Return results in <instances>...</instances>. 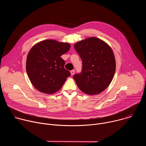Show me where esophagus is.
<instances>
[{
    "instance_id": "obj_1",
    "label": "esophagus",
    "mask_w": 146,
    "mask_h": 146,
    "mask_svg": "<svg viewBox=\"0 0 146 146\" xmlns=\"http://www.w3.org/2000/svg\"><path fill=\"white\" fill-rule=\"evenodd\" d=\"M74 73H75V70H72L70 71V73H71L72 76H73L74 74Z\"/></svg>"
}]
</instances>
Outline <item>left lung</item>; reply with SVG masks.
<instances>
[{"instance_id":"left-lung-1","label":"left lung","mask_w":146,"mask_h":146,"mask_svg":"<svg viewBox=\"0 0 146 146\" xmlns=\"http://www.w3.org/2000/svg\"><path fill=\"white\" fill-rule=\"evenodd\" d=\"M74 47L82 62L81 72L73 76L79 89L88 95L103 91L110 85L115 71L111 48L95 37L80 41Z\"/></svg>"}]
</instances>
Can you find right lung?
Masks as SVG:
<instances>
[{
  "label": "right lung",
  "instance_id": "1",
  "mask_svg": "<svg viewBox=\"0 0 146 146\" xmlns=\"http://www.w3.org/2000/svg\"><path fill=\"white\" fill-rule=\"evenodd\" d=\"M70 48L68 43L46 40L35 44L29 51L26 63L28 76L40 92L51 94L59 91L70 72L64 68L60 56Z\"/></svg>",
  "mask_w": 146,
  "mask_h": 146
}]
</instances>
